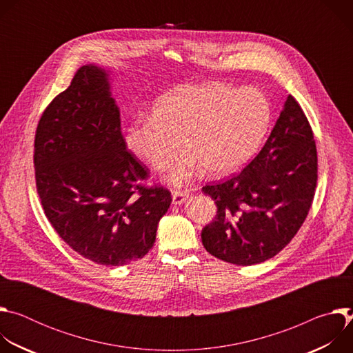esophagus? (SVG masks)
Here are the masks:
<instances>
[{"label": "esophagus", "instance_id": "obj_1", "mask_svg": "<svg viewBox=\"0 0 353 353\" xmlns=\"http://www.w3.org/2000/svg\"><path fill=\"white\" fill-rule=\"evenodd\" d=\"M172 196H173V204L174 205H180L187 199V192L185 191H180V190H174L172 192Z\"/></svg>", "mask_w": 353, "mask_h": 353}]
</instances>
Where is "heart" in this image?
Wrapping results in <instances>:
<instances>
[{"label":"heart","instance_id":"obj_1","mask_svg":"<svg viewBox=\"0 0 353 353\" xmlns=\"http://www.w3.org/2000/svg\"><path fill=\"white\" fill-rule=\"evenodd\" d=\"M272 119L270 100L254 88L237 89L222 82L180 86L154 105L152 117L125 130L130 152L154 170H165L188 149L166 180L190 181L201 166L212 176L243 168L260 149Z\"/></svg>","mask_w":353,"mask_h":353}]
</instances>
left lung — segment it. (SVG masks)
Masks as SVG:
<instances>
[{
  "label": "left lung",
  "instance_id": "obj_1",
  "mask_svg": "<svg viewBox=\"0 0 353 353\" xmlns=\"http://www.w3.org/2000/svg\"><path fill=\"white\" fill-rule=\"evenodd\" d=\"M317 166L313 130L289 94L260 154L240 173L203 187L218 208L201 232L205 250L236 265L276 256L310 211Z\"/></svg>",
  "mask_w": 353,
  "mask_h": 353
}]
</instances>
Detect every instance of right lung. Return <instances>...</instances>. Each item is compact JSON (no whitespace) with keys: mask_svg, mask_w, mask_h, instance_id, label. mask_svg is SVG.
Instances as JSON below:
<instances>
[{"mask_svg":"<svg viewBox=\"0 0 353 353\" xmlns=\"http://www.w3.org/2000/svg\"><path fill=\"white\" fill-rule=\"evenodd\" d=\"M33 163L44 214L79 256L121 267L152 248L172 195L143 184L149 170L125 148L106 70L81 67L46 108Z\"/></svg>","mask_w":353,"mask_h":353,"instance_id":"right-lung-1","label":"right lung"}]
</instances>
